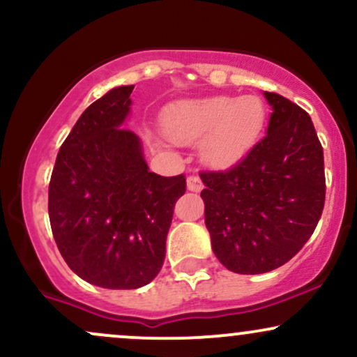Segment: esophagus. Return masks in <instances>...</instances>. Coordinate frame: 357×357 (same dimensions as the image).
Returning a JSON list of instances; mask_svg holds the SVG:
<instances>
[{
    "instance_id": "1",
    "label": "esophagus",
    "mask_w": 357,
    "mask_h": 357,
    "mask_svg": "<svg viewBox=\"0 0 357 357\" xmlns=\"http://www.w3.org/2000/svg\"><path fill=\"white\" fill-rule=\"evenodd\" d=\"M186 188H188V191H192V192L202 191L203 190V183H202V179H199V176H196V174L188 176Z\"/></svg>"
}]
</instances>
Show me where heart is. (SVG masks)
<instances>
[{
    "instance_id": "obj_1",
    "label": "heart",
    "mask_w": 357,
    "mask_h": 357,
    "mask_svg": "<svg viewBox=\"0 0 357 357\" xmlns=\"http://www.w3.org/2000/svg\"><path fill=\"white\" fill-rule=\"evenodd\" d=\"M267 124V107L255 96H213L176 102L162 112V129L173 142L203 139L199 155L206 166L227 169L257 144Z\"/></svg>"
}]
</instances>
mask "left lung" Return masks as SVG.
Returning a JSON list of instances; mask_svg holds the SVG:
<instances>
[{"instance_id":"1","label":"left lung","mask_w":357,"mask_h":357,"mask_svg":"<svg viewBox=\"0 0 357 357\" xmlns=\"http://www.w3.org/2000/svg\"><path fill=\"white\" fill-rule=\"evenodd\" d=\"M267 136L225 173H203L204 223L228 270L257 275L287 264L310 238L326 199L324 153L309 114L264 92Z\"/></svg>"}]
</instances>
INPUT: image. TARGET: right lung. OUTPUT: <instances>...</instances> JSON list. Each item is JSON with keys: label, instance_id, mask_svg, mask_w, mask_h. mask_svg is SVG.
Listing matches in <instances>:
<instances>
[{"label": "right lung", "instance_id": "add662e5", "mask_svg": "<svg viewBox=\"0 0 357 357\" xmlns=\"http://www.w3.org/2000/svg\"><path fill=\"white\" fill-rule=\"evenodd\" d=\"M134 85L110 89L84 110L56 155L48 215L72 272L104 289H139L162 267L183 174L151 173L142 142L124 129Z\"/></svg>", "mask_w": 357, "mask_h": 357}]
</instances>
